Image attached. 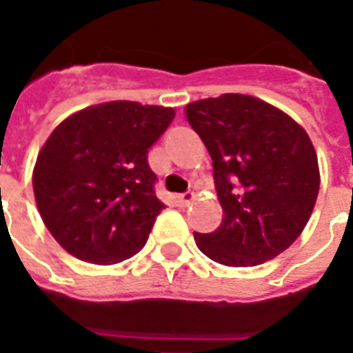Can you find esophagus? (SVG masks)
Wrapping results in <instances>:
<instances>
[{"instance_id":"esophagus-1","label":"esophagus","mask_w":353,"mask_h":353,"mask_svg":"<svg viewBox=\"0 0 353 353\" xmlns=\"http://www.w3.org/2000/svg\"><path fill=\"white\" fill-rule=\"evenodd\" d=\"M194 199H196V194L189 191V192H183V194H179V196H177V202H179L181 206H189L191 202H194Z\"/></svg>"}]
</instances>
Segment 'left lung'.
<instances>
[{
    "instance_id": "left-lung-1",
    "label": "left lung",
    "mask_w": 353,
    "mask_h": 353,
    "mask_svg": "<svg viewBox=\"0 0 353 353\" xmlns=\"http://www.w3.org/2000/svg\"><path fill=\"white\" fill-rule=\"evenodd\" d=\"M185 117L214 161L219 229L194 232L206 257L257 266L285 252L310 219L319 191L318 154L288 113L248 94L187 103Z\"/></svg>"
}]
</instances>
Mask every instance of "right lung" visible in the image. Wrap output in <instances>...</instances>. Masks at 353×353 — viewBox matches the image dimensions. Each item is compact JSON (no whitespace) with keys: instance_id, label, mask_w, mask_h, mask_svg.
Listing matches in <instances>:
<instances>
[{"instance_id":"right-lung-1","label":"right lung","mask_w":353,"mask_h":353,"mask_svg":"<svg viewBox=\"0 0 353 353\" xmlns=\"http://www.w3.org/2000/svg\"><path fill=\"white\" fill-rule=\"evenodd\" d=\"M176 111L117 100L73 113L52 130L32 183L45 227L65 252L115 265L145 245L162 204L147 151Z\"/></svg>"}]
</instances>
